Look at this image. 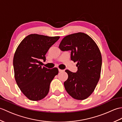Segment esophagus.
I'll return each instance as SVG.
<instances>
[{"instance_id":"obj_1","label":"esophagus","mask_w":122,"mask_h":122,"mask_svg":"<svg viewBox=\"0 0 122 122\" xmlns=\"http://www.w3.org/2000/svg\"><path fill=\"white\" fill-rule=\"evenodd\" d=\"M63 71V70H61V69H59V72H62V71Z\"/></svg>"}]
</instances>
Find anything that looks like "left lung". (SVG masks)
I'll use <instances>...</instances> for the list:
<instances>
[{"mask_svg": "<svg viewBox=\"0 0 122 122\" xmlns=\"http://www.w3.org/2000/svg\"><path fill=\"white\" fill-rule=\"evenodd\" d=\"M61 51L70 50L71 59L77 71H65L68 78L64 82L68 94L76 100L86 99L94 91L99 81L102 56L97 45L89 36L78 32L66 36L60 43Z\"/></svg>", "mask_w": 122, "mask_h": 122, "instance_id": "8db88e82", "label": "left lung"}]
</instances>
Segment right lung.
Instances as JSON below:
<instances>
[{
	"label": "right lung",
	"mask_w": 122,
	"mask_h": 122,
	"mask_svg": "<svg viewBox=\"0 0 122 122\" xmlns=\"http://www.w3.org/2000/svg\"><path fill=\"white\" fill-rule=\"evenodd\" d=\"M60 37H48L31 34L18 46L13 60L15 78L18 87L31 101H39L49 91L50 84L58 74L56 68L47 69L40 66L41 60L46 61L45 55Z\"/></svg>",
	"instance_id": "right-lung-1"
}]
</instances>
